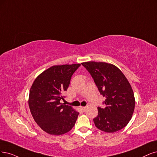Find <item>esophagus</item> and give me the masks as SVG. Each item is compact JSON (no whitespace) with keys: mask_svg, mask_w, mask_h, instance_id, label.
<instances>
[{"mask_svg":"<svg viewBox=\"0 0 157 157\" xmlns=\"http://www.w3.org/2000/svg\"><path fill=\"white\" fill-rule=\"evenodd\" d=\"M79 109H80L81 110H82V111H83V112L86 110V107H82V106H80V107H79Z\"/></svg>","mask_w":157,"mask_h":157,"instance_id":"esophagus-1","label":"esophagus"}]
</instances>
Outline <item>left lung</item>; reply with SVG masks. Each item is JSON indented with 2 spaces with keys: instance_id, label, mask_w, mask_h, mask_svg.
Masks as SVG:
<instances>
[{
  "instance_id": "8db88e82",
  "label": "left lung",
  "mask_w": 157,
  "mask_h": 157,
  "mask_svg": "<svg viewBox=\"0 0 157 157\" xmlns=\"http://www.w3.org/2000/svg\"><path fill=\"white\" fill-rule=\"evenodd\" d=\"M82 65L89 72L100 94L105 98V108L98 107L93 119L98 129L114 132L125 127L135 110V99L131 86L120 70L111 63L88 61Z\"/></svg>"
}]
</instances>
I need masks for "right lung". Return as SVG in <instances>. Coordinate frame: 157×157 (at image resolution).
<instances>
[{
  "instance_id": "obj_1",
  "label": "right lung",
  "mask_w": 157,
  "mask_h": 157,
  "mask_svg": "<svg viewBox=\"0 0 157 157\" xmlns=\"http://www.w3.org/2000/svg\"><path fill=\"white\" fill-rule=\"evenodd\" d=\"M80 64L54 65L40 74L30 90L28 105L32 117L44 131L61 135L74 126L79 113L61 103L72 74Z\"/></svg>"
}]
</instances>
